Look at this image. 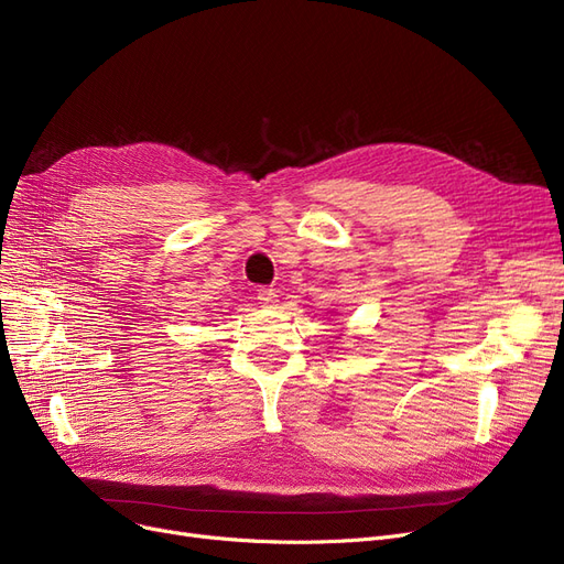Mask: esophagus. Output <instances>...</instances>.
I'll list each match as a JSON object with an SVG mask.
<instances>
[{
    "label": "esophagus",
    "mask_w": 564,
    "mask_h": 564,
    "mask_svg": "<svg viewBox=\"0 0 564 564\" xmlns=\"http://www.w3.org/2000/svg\"><path fill=\"white\" fill-rule=\"evenodd\" d=\"M258 302L262 306H274L279 302V294L274 288H258Z\"/></svg>",
    "instance_id": "34e87169"
}]
</instances>
